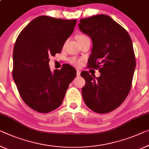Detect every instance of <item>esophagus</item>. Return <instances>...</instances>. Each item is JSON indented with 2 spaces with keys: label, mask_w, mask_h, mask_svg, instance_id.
Returning <instances> with one entry per match:
<instances>
[{
  "label": "esophagus",
  "mask_w": 149,
  "mask_h": 149,
  "mask_svg": "<svg viewBox=\"0 0 149 149\" xmlns=\"http://www.w3.org/2000/svg\"><path fill=\"white\" fill-rule=\"evenodd\" d=\"M76 72H77V76H79V75H80V73H81L80 71H79V70H77Z\"/></svg>",
  "instance_id": "obj_1"
}]
</instances>
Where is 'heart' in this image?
I'll use <instances>...</instances> for the list:
<instances>
[{
  "label": "heart",
  "mask_w": 149,
  "mask_h": 149,
  "mask_svg": "<svg viewBox=\"0 0 149 149\" xmlns=\"http://www.w3.org/2000/svg\"><path fill=\"white\" fill-rule=\"evenodd\" d=\"M86 37H88L86 36V35H84L81 34V35H77V40H79V39L86 38ZM82 61H83V59L77 58V57H72V58H70V59H69V62H70L71 64H72V65H74L75 66H77V67H79V66H80L81 65Z\"/></svg>",
  "instance_id": "1"
}]
</instances>
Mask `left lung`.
Masks as SVG:
<instances>
[{"mask_svg": "<svg viewBox=\"0 0 149 149\" xmlns=\"http://www.w3.org/2000/svg\"><path fill=\"white\" fill-rule=\"evenodd\" d=\"M79 28L92 40L88 67L98 70L96 77L81 72L86 81L81 94L86 106L95 112H112L123 104L131 88L136 60L128 32L106 15L80 20Z\"/></svg>", "mask_w": 149, "mask_h": 149, "instance_id": "1", "label": "left lung"}]
</instances>
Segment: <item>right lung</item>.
I'll list each match as a JSON object with an SVG mask.
<instances>
[{
	"label": "right lung",
	"mask_w": 149,
	"mask_h": 149,
	"mask_svg": "<svg viewBox=\"0 0 149 149\" xmlns=\"http://www.w3.org/2000/svg\"><path fill=\"white\" fill-rule=\"evenodd\" d=\"M77 20L40 16L18 36L13 49V77L26 105L41 113L61 106L76 70L69 64L52 72L49 57L61 53L74 30Z\"/></svg>",
	"instance_id": "1"
}]
</instances>
